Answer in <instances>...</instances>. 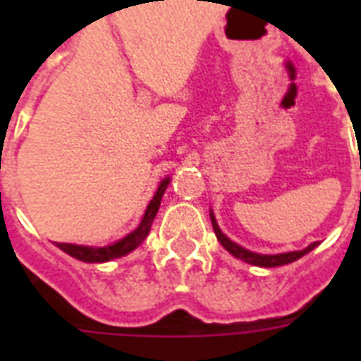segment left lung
Segmentation results:
<instances>
[{
    "mask_svg": "<svg viewBox=\"0 0 361 361\" xmlns=\"http://www.w3.org/2000/svg\"><path fill=\"white\" fill-rule=\"evenodd\" d=\"M209 219H212V225H214L217 240L221 241V245L225 247L232 257L240 258V260H243V262L247 264H252V266H260V268H275V266H285V264H290L294 262V260H298V258H302L303 255L311 252L314 247L319 245V241H313L311 245H307L305 249H302V251L279 252V255H260V252H252L249 251V249H245V247L238 245L236 241H232L231 238L225 236L223 231L219 228V225H217V221H215V215L212 209H209Z\"/></svg>",
    "mask_w": 361,
    "mask_h": 361,
    "instance_id": "left-lung-1",
    "label": "left lung"
}]
</instances>
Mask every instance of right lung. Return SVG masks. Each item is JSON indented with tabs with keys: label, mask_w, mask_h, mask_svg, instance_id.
<instances>
[{
	"label": "right lung",
	"mask_w": 361,
	"mask_h": 361,
	"mask_svg": "<svg viewBox=\"0 0 361 361\" xmlns=\"http://www.w3.org/2000/svg\"><path fill=\"white\" fill-rule=\"evenodd\" d=\"M170 183V178H164L161 183H159L157 191L153 195V198L147 204L146 212H144V217H142L140 225L136 226L135 231L129 232L127 236H123L121 240L110 243V245L104 247H92V245H76V243H58L54 241L56 247H59L61 251L71 255L76 260H82V262H109V260H114V258H121L125 255H129L130 251H135L136 247L142 245V241L146 240L147 234H149V228H152V223L155 219V215L159 212V206H161V200H163V195L166 191V187Z\"/></svg>",
	"instance_id": "1"
}]
</instances>
